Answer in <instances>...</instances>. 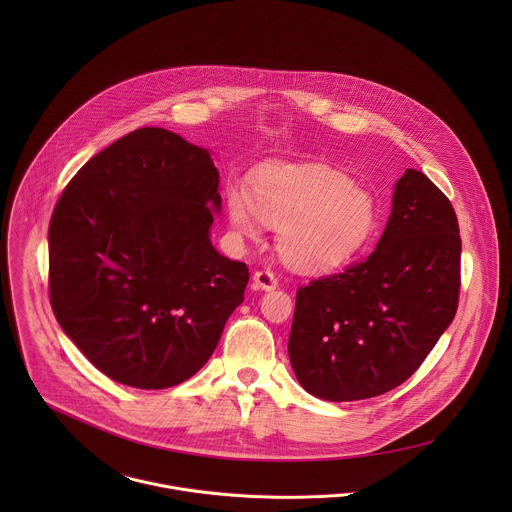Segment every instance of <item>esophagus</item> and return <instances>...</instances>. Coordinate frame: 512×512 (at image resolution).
Wrapping results in <instances>:
<instances>
[{"label": "esophagus", "instance_id": "34e87169", "mask_svg": "<svg viewBox=\"0 0 512 512\" xmlns=\"http://www.w3.org/2000/svg\"><path fill=\"white\" fill-rule=\"evenodd\" d=\"M254 284H256L260 290L270 292V290H276L278 278H276V274L270 272V270H260V272L254 274Z\"/></svg>", "mask_w": 512, "mask_h": 512}]
</instances>
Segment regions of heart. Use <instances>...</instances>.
<instances>
[{
	"instance_id": "b5f03b06",
	"label": "heart",
	"mask_w": 512,
	"mask_h": 512,
	"mask_svg": "<svg viewBox=\"0 0 512 512\" xmlns=\"http://www.w3.org/2000/svg\"><path fill=\"white\" fill-rule=\"evenodd\" d=\"M232 228L254 238L260 219L278 224V250L297 268L333 266L357 252L376 224V203L339 171L323 165H268L250 193L226 195Z\"/></svg>"
}]
</instances>
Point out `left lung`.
<instances>
[{
  "mask_svg": "<svg viewBox=\"0 0 512 512\" xmlns=\"http://www.w3.org/2000/svg\"><path fill=\"white\" fill-rule=\"evenodd\" d=\"M459 288L455 211L422 171L406 169L378 246L297 290L288 351L299 384L329 402L400 386L453 321Z\"/></svg>",
  "mask_w": 512,
  "mask_h": 512,
  "instance_id": "left-lung-1",
  "label": "left lung"
}]
</instances>
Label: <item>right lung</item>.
Here are the masks:
<instances>
[{
    "label": "right lung",
    "mask_w": 512,
    "mask_h": 512,
    "mask_svg": "<svg viewBox=\"0 0 512 512\" xmlns=\"http://www.w3.org/2000/svg\"><path fill=\"white\" fill-rule=\"evenodd\" d=\"M219 209L209 151L163 128L134 130L78 169L49 224V297L100 372L161 390L211 359L250 278L211 244Z\"/></svg>",
    "instance_id": "1"
}]
</instances>
